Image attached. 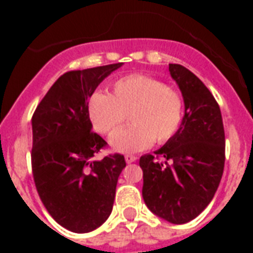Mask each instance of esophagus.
Instances as JSON below:
<instances>
[{
	"mask_svg": "<svg viewBox=\"0 0 253 253\" xmlns=\"http://www.w3.org/2000/svg\"><path fill=\"white\" fill-rule=\"evenodd\" d=\"M125 160H126V163H128V164H130V163L137 161L138 157L137 156H132V154H126V156H125Z\"/></svg>",
	"mask_w": 253,
	"mask_h": 253,
	"instance_id": "obj_1",
	"label": "esophagus"
}]
</instances>
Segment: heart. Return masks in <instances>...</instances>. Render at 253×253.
<instances>
[{
  "label": "heart",
  "mask_w": 253,
  "mask_h": 253,
  "mask_svg": "<svg viewBox=\"0 0 253 253\" xmlns=\"http://www.w3.org/2000/svg\"><path fill=\"white\" fill-rule=\"evenodd\" d=\"M184 101L175 88L145 74H131L112 84L111 93L96 92L88 103L92 126L105 137H113L127 117L132 126L112 138L116 152L131 153L165 143L175 135L183 119Z\"/></svg>",
  "instance_id": "obj_1"
}]
</instances>
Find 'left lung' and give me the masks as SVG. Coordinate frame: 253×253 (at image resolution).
<instances>
[{
    "mask_svg": "<svg viewBox=\"0 0 253 253\" xmlns=\"http://www.w3.org/2000/svg\"><path fill=\"white\" fill-rule=\"evenodd\" d=\"M183 94L184 116L163 148L139 159L142 196L156 215L170 223L190 222L211 202L223 173L225 131L219 105L195 74L169 63Z\"/></svg>",
    "mask_w": 253,
    "mask_h": 253,
    "instance_id": "obj_1",
    "label": "left lung"
}]
</instances>
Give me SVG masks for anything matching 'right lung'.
<instances>
[{
  "label": "right lung",
  "instance_id": "obj_1",
  "mask_svg": "<svg viewBox=\"0 0 253 253\" xmlns=\"http://www.w3.org/2000/svg\"><path fill=\"white\" fill-rule=\"evenodd\" d=\"M123 63L65 73L32 116V173L43 205L61 226L88 233L110 217L122 154L94 156L107 142L92 131L88 100L99 84Z\"/></svg>",
  "mask_w": 253,
  "mask_h": 253
}]
</instances>
